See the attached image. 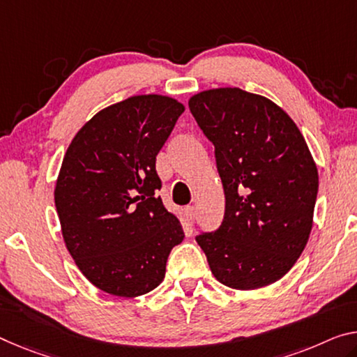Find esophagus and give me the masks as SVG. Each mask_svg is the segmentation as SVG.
I'll use <instances>...</instances> for the list:
<instances>
[{
  "label": "esophagus",
  "instance_id": "1",
  "mask_svg": "<svg viewBox=\"0 0 357 357\" xmlns=\"http://www.w3.org/2000/svg\"><path fill=\"white\" fill-rule=\"evenodd\" d=\"M195 215H196V209L193 206H186L185 209H183V217H185V220L188 222V223H193V220H195Z\"/></svg>",
  "mask_w": 357,
  "mask_h": 357
}]
</instances>
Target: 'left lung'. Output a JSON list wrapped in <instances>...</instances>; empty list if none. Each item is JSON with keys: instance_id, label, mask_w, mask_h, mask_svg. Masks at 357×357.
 <instances>
[{"instance_id": "8db88e82", "label": "left lung", "mask_w": 357, "mask_h": 357, "mask_svg": "<svg viewBox=\"0 0 357 357\" xmlns=\"http://www.w3.org/2000/svg\"><path fill=\"white\" fill-rule=\"evenodd\" d=\"M215 146L223 222L196 236L217 281L254 290L281 279L308 243L317 167L295 123L270 98L218 87L190 98Z\"/></svg>"}]
</instances>
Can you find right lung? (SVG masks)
Listing matches in <instances>:
<instances>
[{
    "mask_svg": "<svg viewBox=\"0 0 357 357\" xmlns=\"http://www.w3.org/2000/svg\"><path fill=\"white\" fill-rule=\"evenodd\" d=\"M182 103L134 96L103 108L71 140L54 191L63 241L79 271L103 292L139 297L156 289L185 238L158 190L156 155Z\"/></svg>",
    "mask_w": 357,
    "mask_h": 357,
    "instance_id": "1",
    "label": "right lung"
}]
</instances>
